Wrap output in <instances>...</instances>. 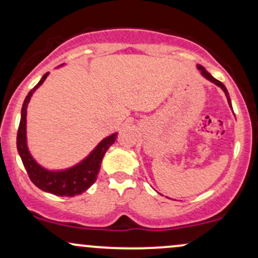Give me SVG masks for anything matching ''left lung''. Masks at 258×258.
Segmentation results:
<instances>
[{"mask_svg": "<svg viewBox=\"0 0 258 258\" xmlns=\"http://www.w3.org/2000/svg\"><path fill=\"white\" fill-rule=\"evenodd\" d=\"M197 69L201 71V75L203 76V77L205 78H207L208 81H211L212 83H214V84H217L218 87H220L223 89V92L225 93V97H226V99H228V103H229V106L231 107V109H233V106H231V100H230V97H229V93H228V90H226V88H225V86L224 84L222 83V82H219L218 81V79H216L213 77V76L211 75V73H208L207 71H206V69L205 67H202V66H200V64H197Z\"/></svg>", "mask_w": 258, "mask_h": 258, "instance_id": "obj_1", "label": "left lung"}]
</instances>
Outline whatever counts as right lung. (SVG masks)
Instances as JSON below:
<instances>
[{"label":"right lung","instance_id":"1","mask_svg":"<svg viewBox=\"0 0 258 258\" xmlns=\"http://www.w3.org/2000/svg\"><path fill=\"white\" fill-rule=\"evenodd\" d=\"M49 76V72L42 76L38 84L28 93L24 99L23 106L21 112V122H19L18 134H17V149H18L21 159L23 161L24 168L27 169L29 179L36 187L56 196L73 197L76 195L83 194L87 191L97 180V176L100 170L101 160L110 146H112L117 137V132L107 136L100 143L90 152L86 159H83L77 165L64 170H47L39 165L32 154L29 153L27 146V107L29 104L33 93L44 83V81Z\"/></svg>","mask_w":258,"mask_h":258}]
</instances>
